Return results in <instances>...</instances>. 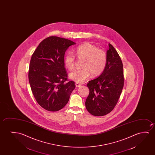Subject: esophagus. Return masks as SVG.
<instances>
[{
	"instance_id": "34e87169",
	"label": "esophagus",
	"mask_w": 155,
	"mask_h": 155,
	"mask_svg": "<svg viewBox=\"0 0 155 155\" xmlns=\"http://www.w3.org/2000/svg\"><path fill=\"white\" fill-rule=\"evenodd\" d=\"M75 85H76V87H79L81 86V85H80L79 84H78V83H76V84H75Z\"/></svg>"
}]
</instances>
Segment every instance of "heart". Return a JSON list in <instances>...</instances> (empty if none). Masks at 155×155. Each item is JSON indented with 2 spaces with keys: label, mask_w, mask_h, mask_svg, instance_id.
<instances>
[{
  "label": "heart",
  "mask_w": 155,
  "mask_h": 155,
  "mask_svg": "<svg viewBox=\"0 0 155 155\" xmlns=\"http://www.w3.org/2000/svg\"><path fill=\"white\" fill-rule=\"evenodd\" d=\"M79 59H83L81 67L83 68L73 71L69 74V78L77 83H83L89 78L101 74L106 67L107 55L104 51L89 43H85L79 46L75 51ZM64 63L66 68L71 70L75 65V57L71 53H68L64 57Z\"/></svg>",
  "instance_id": "obj_1"
}]
</instances>
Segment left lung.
<instances>
[{"instance_id":"1","label":"left lung","mask_w":155,"mask_h":155,"mask_svg":"<svg viewBox=\"0 0 155 155\" xmlns=\"http://www.w3.org/2000/svg\"><path fill=\"white\" fill-rule=\"evenodd\" d=\"M107 50V64L104 71L88 81L89 95L85 105L94 116H104L110 113L118 102L124 86L123 64L114 48L110 43Z\"/></svg>"}]
</instances>
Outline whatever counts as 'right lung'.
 Segmentation results:
<instances>
[{
	"mask_svg": "<svg viewBox=\"0 0 155 155\" xmlns=\"http://www.w3.org/2000/svg\"><path fill=\"white\" fill-rule=\"evenodd\" d=\"M69 40L50 36L37 47L30 61L28 79L36 102L45 110L55 112L67 104L75 83L67 80L64 58Z\"/></svg>",
	"mask_w": 155,
	"mask_h": 155,
	"instance_id": "obj_1",
	"label": "right lung"
}]
</instances>
